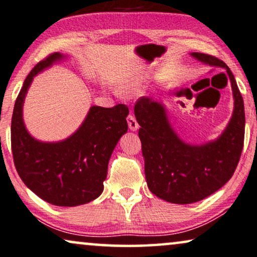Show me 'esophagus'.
Masks as SVG:
<instances>
[{
	"label": "esophagus",
	"mask_w": 257,
	"mask_h": 257,
	"mask_svg": "<svg viewBox=\"0 0 257 257\" xmlns=\"http://www.w3.org/2000/svg\"><path fill=\"white\" fill-rule=\"evenodd\" d=\"M127 124H128V128L131 130V131H137V130L139 128V124H138L135 116H132V114H130L127 117Z\"/></svg>",
	"instance_id": "1"
}]
</instances>
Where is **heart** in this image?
I'll use <instances>...</instances> for the list:
<instances>
[{"instance_id":"1","label":"heart","mask_w":257,"mask_h":257,"mask_svg":"<svg viewBox=\"0 0 257 257\" xmlns=\"http://www.w3.org/2000/svg\"><path fill=\"white\" fill-rule=\"evenodd\" d=\"M120 90L124 94H133V92L140 90V85L139 83L135 82V81H126V82L121 83Z\"/></svg>"}]
</instances>
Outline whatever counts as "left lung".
Returning <instances> with one entry per match:
<instances>
[{
  "label": "left lung",
  "mask_w": 257,
  "mask_h": 257,
  "mask_svg": "<svg viewBox=\"0 0 257 257\" xmlns=\"http://www.w3.org/2000/svg\"><path fill=\"white\" fill-rule=\"evenodd\" d=\"M191 57L225 68L232 85L233 113L217 139L202 145L188 144L175 132L162 102L141 97L135 106L148 189L174 204L199 202L219 190L233 176L243 147L244 105L232 72L212 55L193 52Z\"/></svg>",
  "instance_id": "1"
}]
</instances>
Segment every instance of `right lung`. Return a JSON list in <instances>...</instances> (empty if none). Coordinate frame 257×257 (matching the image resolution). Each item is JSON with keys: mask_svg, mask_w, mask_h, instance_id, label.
Masks as SVG:
<instances>
[{"mask_svg": "<svg viewBox=\"0 0 257 257\" xmlns=\"http://www.w3.org/2000/svg\"><path fill=\"white\" fill-rule=\"evenodd\" d=\"M64 54L53 53L35 66L25 79L11 119V150L16 170L37 196L57 206H77L103 192L111 154L127 132V106H91L79 128L65 140L45 143L30 135L23 120V104L33 77Z\"/></svg>", "mask_w": 257, "mask_h": 257, "instance_id": "right-lung-1", "label": "right lung"}]
</instances>
